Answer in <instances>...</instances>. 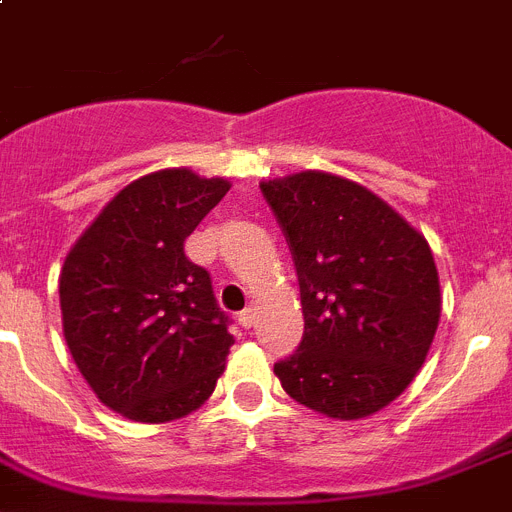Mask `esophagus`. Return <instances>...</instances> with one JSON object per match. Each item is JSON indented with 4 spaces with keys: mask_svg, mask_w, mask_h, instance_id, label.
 I'll use <instances>...</instances> for the list:
<instances>
[{
    "mask_svg": "<svg viewBox=\"0 0 512 512\" xmlns=\"http://www.w3.org/2000/svg\"><path fill=\"white\" fill-rule=\"evenodd\" d=\"M239 324H242L244 330H250L252 324H255V309L239 311Z\"/></svg>",
    "mask_w": 512,
    "mask_h": 512,
    "instance_id": "obj_1",
    "label": "esophagus"
}]
</instances>
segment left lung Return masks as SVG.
I'll return each mask as SVG.
<instances>
[{
  "mask_svg": "<svg viewBox=\"0 0 512 512\" xmlns=\"http://www.w3.org/2000/svg\"><path fill=\"white\" fill-rule=\"evenodd\" d=\"M299 275L304 337L275 363L288 397L337 420L379 412L425 363L441 283L433 252L379 195L330 172L260 185Z\"/></svg>",
  "mask_w": 512,
  "mask_h": 512,
  "instance_id": "1",
  "label": "left lung"
}]
</instances>
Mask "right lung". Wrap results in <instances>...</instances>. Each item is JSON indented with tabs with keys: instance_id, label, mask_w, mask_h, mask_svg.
Returning a JSON list of instances; mask_svg holds the SVG:
<instances>
[{
	"instance_id": "right-lung-1",
	"label": "right lung",
	"mask_w": 512,
	"mask_h": 512,
	"mask_svg": "<svg viewBox=\"0 0 512 512\" xmlns=\"http://www.w3.org/2000/svg\"><path fill=\"white\" fill-rule=\"evenodd\" d=\"M221 177L159 170L87 226L59 278L71 358L105 407L133 422L198 410L234 345L211 275L185 239L229 193Z\"/></svg>"
}]
</instances>
